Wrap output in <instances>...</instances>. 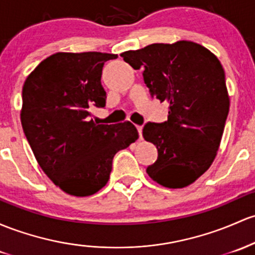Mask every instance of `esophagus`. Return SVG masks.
Instances as JSON below:
<instances>
[{"instance_id":"1","label":"esophagus","mask_w":255,"mask_h":255,"mask_svg":"<svg viewBox=\"0 0 255 255\" xmlns=\"http://www.w3.org/2000/svg\"><path fill=\"white\" fill-rule=\"evenodd\" d=\"M136 129H138L139 138L142 139V126H136Z\"/></svg>"}]
</instances>
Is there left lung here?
Returning <instances> with one entry per match:
<instances>
[{"instance_id":"8db88e82","label":"left lung","mask_w":255,"mask_h":255,"mask_svg":"<svg viewBox=\"0 0 255 255\" xmlns=\"http://www.w3.org/2000/svg\"><path fill=\"white\" fill-rule=\"evenodd\" d=\"M121 57L142 69L151 97L169 103L168 120L147 122L142 136L158 157L146 168L153 181L181 189L197 180L213 163L229 114L225 72L219 59L191 41L153 43Z\"/></svg>"}]
</instances>
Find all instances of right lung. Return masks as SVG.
Wrapping results in <instances>:
<instances>
[{"mask_svg": "<svg viewBox=\"0 0 255 255\" xmlns=\"http://www.w3.org/2000/svg\"><path fill=\"white\" fill-rule=\"evenodd\" d=\"M116 54L55 53L41 61L23 87L21 126L38 164L66 194L85 197L104 187L117 151L139 138L130 122L99 125L104 108L103 66Z\"/></svg>", "mask_w": 255, "mask_h": 255, "instance_id": "add662e5", "label": "right lung"}]
</instances>
